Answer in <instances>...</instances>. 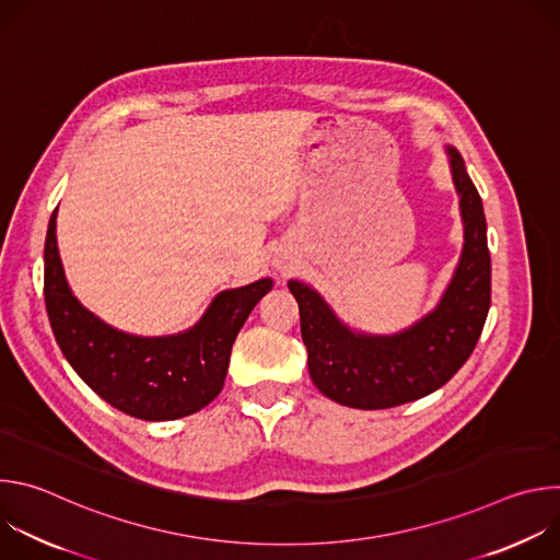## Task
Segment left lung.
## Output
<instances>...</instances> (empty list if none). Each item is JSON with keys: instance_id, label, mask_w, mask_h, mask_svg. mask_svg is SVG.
I'll list each match as a JSON object with an SVG mask.
<instances>
[{"instance_id": "obj_1", "label": "left lung", "mask_w": 560, "mask_h": 560, "mask_svg": "<svg viewBox=\"0 0 560 560\" xmlns=\"http://www.w3.org/2000/svg\"><path fill=\"white\" fill-rule=\"evenodd\" d=\"M447 154L465 242L454 277L430 314L389 337L363 335L350 330L307 283H288L299 303L310 378L341 406L385 410L432 394L463 368L483 332L492 299L483 201L458 150L447 145Z\"/></svg>"}]
</instances>
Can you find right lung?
Listing matches in <instances>:
<instances>
[{"mask_svg":"<svg viewBox=\"0 0 560 560\" xmlns=\"http://www.w3.org/2000/svg\"><path fill=\"white\" fill-rule=\"evenodd\" d=\"M57 210L44 246V301L59 350L113 408L141 421H173L206 408L221 392L232 343L272 279L223 290L199 322L171 337H135L104 324L70 292L59 250Z\"/></svg>","mask_w":560,"mask_h":560,"instance_id":"1","label":"right lung"}]
</instances>
